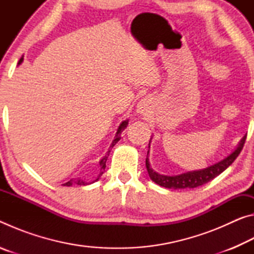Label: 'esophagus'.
<instances>
[{"label": "esophagus", "instance_id": "34e87169", "mask_svg": "<svg viewBox=\"0 0 254 254\" xmlns=\"http://www.w3.org/2000/svg\"><path fill=\"white\" fill-rule=\"evenodd\" d=\"M150 104H151V103H150V101L149 100H147V98H143V100H141L139 103H137V105H136V112L139 114H147L148 112H149V110H150Z\"/></svg>", "mask_w": 254, "mask_h": 254}]
</instances>
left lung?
Listing matches in <instances>:
<instances>
[{
	"label": "left lung",
	"instance_id": "8db88e82",
	"mask_svg": "<svg viewBox=\"0 0 254 254\" xmlns=\"http://www.w3.org/2000/svg\"><path fill=\"white\" fill-rule=\"evenodd\" d=\"M246 139H247V135H244L242 139H241L238 147H236L234 151L230 153L227 157H225L223 160L214 163V165L209 167H206L204 169L187 171V173L180 174L177 176L161 175V174H158L157 171H154L151 168V166H150L149 158H148L149 151H148L147 159H145V166H147L149 177L152 182L158 184L159 186L169 188V189L196 188L198 186H201V185L208 183L215 177H217V176L222 174L226 168H229L235 159L238 158L240 152L242 151L244 142H246ZM149 148H150V142H149Z\"/></svg>",
	"mask_w": 254,
	"mask_h": 254
}]
</instances>
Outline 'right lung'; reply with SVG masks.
<instances>
[{
  "label": "right lung",
  "mask_w": 254,
  "mask_h": 254,
  "mask_svg": "<svg viewBox=\"0 0 254 254\" xmlns=\"http://www.w3.org/2000/svg\"><path fill=\"white\" fill-rule=\"evenodd\" d=\"M22 62H23V57H21V59L19 60V63H18V66L19 65H21V64H22ZM127 124H128V120H126V121H123L121 124H120V127H119V128H118V132H117V134H115V137H114V140H113V142H112V144L110 145V149H109V151L106 152V154L104 157H103L101 160H100V168H101V170H100V175L97 176V178L95 179V180H93L92 183H87V182H85V180H83V179H80V178H77V179H70L69 182H67L66 184H64V186H71L72 184H76V185H80V186H85V185H88V184H93L94 182H97L98 179H100V177L101 176L103 175V173H104L105 171V167H106V160H107V157H109V154H110V152H111V150H112V148L114 147L115 144L118 143V141L121 139V137H120V135H121V133L124 131V128H126L127 127Z\"/></svg>",
  "instance_id": "right-lung-1"
}]
</instances>
